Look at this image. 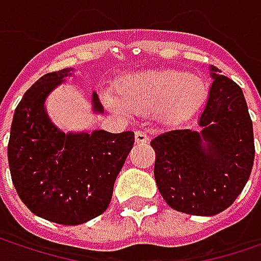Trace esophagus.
I'll return each mask as SVG.
<instances>
[{"label": "esophagus", "instance_id": "esophagus-1", "mask_svg": "<svg viewBox=\"0 0 261 261\" xmlns=\"http://www.w3.org/2000/svg\"><path fill=\"white\" fill-rule=\"evenodd\" d=\"M134 139H136V142H137V143H142V145H143V143H148V140H149L148 134L142 130L136 131V134H134Z\"/></svg>", "mask_w": 261, "mask_h": 261}]
</instances>
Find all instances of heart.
I'll return each instance as SVG.
<instances>
[{
	"mask_svg": "<svg viewBox=\"0 0 261 261\" xmlns=\"http://www.w3.org/2000/svg\"><path fill=\"white\" fill-rule=\"evenodd\" d=\"M207 81L172 68L146 69L118 81L116 93L106 92L107 107L119 115L152 113L159 121L177 124L195 115L205 102Z\"/></svg>",
	"mask_w": 261,
	"mask_h": 261,
	"instance_id": "heart-1",
	"label": "heart"
}]
</instances>
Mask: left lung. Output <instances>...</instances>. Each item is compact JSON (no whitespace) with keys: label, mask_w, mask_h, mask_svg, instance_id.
<instances>
[{"label":"left lung","mask_w":261,"mask_h":261,"mask_svg":"<svg viewBox=\"0 0 261 261\" xmlns=\"http://www.w3.org/2000/svg\"><path fill=\"white\" fill-rule=\"evenodd\" d=\"M213 80L199 130L171 128L151 140L154 177L163 199L177 212L213 216L243 190L254 165L252 121L242 89L208 66Z\"/></svg>","instance_id":"obj_1"}]
</instances>
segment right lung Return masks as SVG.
<instances>
[{
    "mask_svg": "<svg viewBox=\"0 0 261 261\" xmlns=\"http://www.w3.org/2000/svg\"><path fill=\"white\" fill-rule=\"evenodd\" d=\"M74 72L65 68L45 74L27 90L15 110L7 148L12 181L22 202L36 216L62 225L84 224L107 210L134 143L133 131L66 133L51 121L46 99ZM92 112L104 113L96 92Z\"/></svg>",
    "mask_w": 261,
    "mask_h": 261,
    "instance_id": "add662e5",
    "label": "right lung"
}]
</instances>
